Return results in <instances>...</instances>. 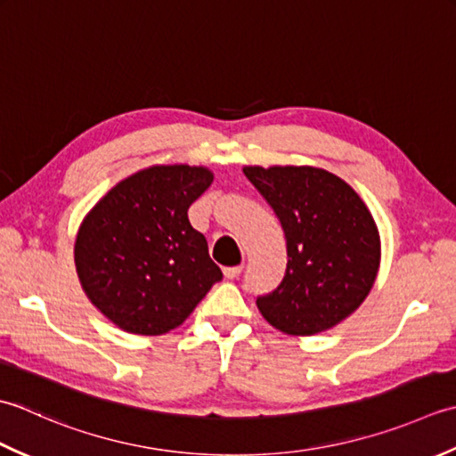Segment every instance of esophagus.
<instances>
[{
  "mask_svg": "<svg viewBox=\"0 0 456 456\" xmlns=\"http://www.w3.org/2000/svg\"><path fill=\"white\" fill-rule=\"evenodd\" d=\"M241 265H234V267H224V277L226 280H236V277L241 273Z\"/></svg>",
  "mask_w": 456,
  "mask_h": 456,
  "instance_id": "1",
  "label": "esophagus"
}]
</instances>
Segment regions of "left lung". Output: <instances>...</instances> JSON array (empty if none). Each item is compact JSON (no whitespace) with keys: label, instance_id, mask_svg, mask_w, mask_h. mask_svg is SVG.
<instances>
[{"label":"left lung","instance_id":"1","mask_svg":"<svg viewBox=\"0 0 456 456\" xmlns=\"http://www.w3.org/2000/svg\"><path fill=\"white\" fill-rule=\"evenodd\" d=\"M280 218L287 267L257 297L264 319L293 337L345 321L366 299L379 267V234L368 207L340 176L317 167H244Z\"/></svg>","mask_w":456,"mask_h":456}]
</instances>
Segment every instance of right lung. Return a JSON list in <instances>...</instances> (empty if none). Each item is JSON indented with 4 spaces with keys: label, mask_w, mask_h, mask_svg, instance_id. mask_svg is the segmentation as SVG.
Returning <instances> with one entry per match:
<instances>
[{
    "label": "right lung",
    "mask_w": 456,
    "mask_h": 456,
    "mask_svg": "<svg viewBox=\"0 0 456 456\" xmlns=\"http://www.w3.org/2000/svg\"><path fill=\"white\" fill-rule=\"evenodd\" d=\"M212 179L207 167H147L119 181L82 220L74 244L78 280L122 330L169 332L222 280L187 215Z\"/></svg>",
    "instance_id": "right-lung-1"
}]
</instances>
